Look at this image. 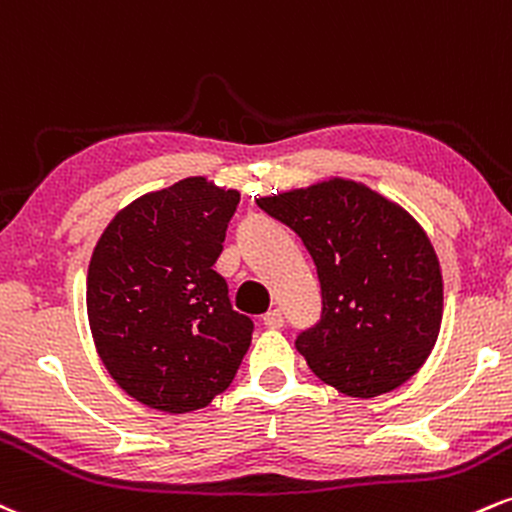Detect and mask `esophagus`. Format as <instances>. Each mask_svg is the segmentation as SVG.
I'll list each match as a JSON object with an SVG mask.
<instances>
[{
	"mask_svg": "<svg viewBox=\"0 0 512 512\" xmlns=\"http://www.w3.org/2000/svg\"><path fill=\"white\" fill-rule=\"evenodd\" d=\"M285 323V316H282L280 309H270L266 316H263V326L266 328H282Z\"/></svg>",
	"mask_w": 512,
	"mask_h": 512,
	"instance_id": "obj_1",
	"label": "esophagus"
}]
</instances>
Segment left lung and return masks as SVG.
Returning <instances> with one entry per match:
<instances>
[{"label": "left lung", "instance_id": "1", "mask_svg": "<svg viewBox=\"0 0 512 512\" xmlns=\"http://www.w3.org/2000/svg\"><path fill=\"white\" fill-rule=\"evenodd\" d=\"M256 206L302 239L321 282V321L294 345L323 383L350 398L390 393L422 369L443 318L434 246L398 203L330 179Z\"/></svg>", "mask_w": 512, "mask_h": 512}]
</instances>
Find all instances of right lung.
Segmentation results:
<instances>
[{"mask_svg":"<svg viewBox=\"0 0 512 512\" xmlns=\"http://www.w3.org/2000/svg\"><path fill=\"white\" fill-rule=\"evenodd\" d=\"M239 191L189 177L119 210L95 244L86 304L95 350L131 398L182 414L232 383L254 321L215 270Z\"/></svg>","mask_w":512,"mask_h":512,"instance_id":"add662e5","label":"right lung"}]
</instances>
